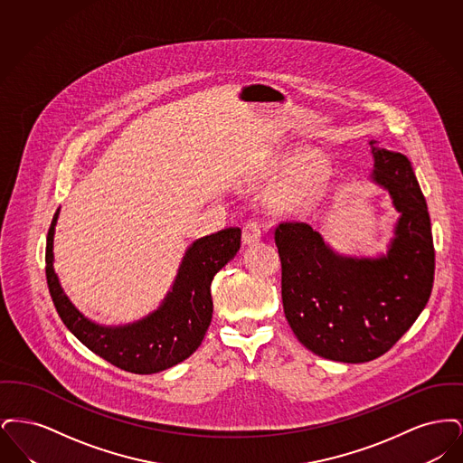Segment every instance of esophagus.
Returning <instances> with one entry per match:
<instances>
[{
  "label": "esophagus",
  "instance_id": "obj_1",
  "mask_svg": "<svg viewBox=\"0 0 463 463\" xmlns=\"http://www.w3.org/2000/svg\"><path fill=\"white\" fill-rule=\"evenodd\" d=\"M260 236H262V229H260L259 221H250L244 223V229H242V242L244 244L259 241Z\"/></svg>",
  "mask_w": 463,
  "mask_h": 463
}]
</instances>
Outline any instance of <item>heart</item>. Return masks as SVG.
<instances>
[{
  "label": "heart",
  "mask_w": 463,
  "mask_h": 463,
  "mask_svg": "<svg viewBox=\"0 0 463 463\" xmlns=\"http://www.w3.org/2000/svg\"><path fill=\"white\" fill-rule=\"evenodd\" d=\"M293 163L289 175V185L285 199L288 204L300 206L314 198L326 180V165L325 159L316 155H304L300 157H281L276 166L285 168Z\"/></svg>",
  "instance_id": "heart-1"
}]
</instances>
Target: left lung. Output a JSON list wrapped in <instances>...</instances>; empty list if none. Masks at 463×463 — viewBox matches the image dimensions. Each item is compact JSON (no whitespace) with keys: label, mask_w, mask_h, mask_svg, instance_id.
<instances>
[{"label":"left lung","mask_w":463,"mask_h":463,"mask_svg":"<svg viewBox=\"0 0 463 463\" xmlns=\"http://www.w3.org/2000/svg\"><path fill=\"white\" fill-rule=\"evenodd\" d=\"M370 146L372 180L399 212L385 255H340L304 222L274 231L288 325L308 351L340 363L387 353L417 321L434 283L430 217L411 163L376 140Z\"/></svg>","instance_id":"1"}]
</instances>
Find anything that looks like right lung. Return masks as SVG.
Returning <instances> with one entry per match:
<instances>
[{
    "instance_id": "add662e5",
    "label": "right lung",
    "mask_w": 463,
    "mask_h": 463,
    "mask_svg": "<svg viewBox=\"0 0 463 463\" xmlns=\"http://www.w3.org/2000/svg\"><path fill=\"white\" fill-rule=\"evenodd\" d=\"M57 219L59 210L46 236V283L67 330L91 353L130 373H157L196 353L212 323L213 276L238 253L240 227H229L193 242L178 267L174 287L155 312L123 326H102L74 307L59 283L53 269Z\"/></svg>"
}]
</instances>
